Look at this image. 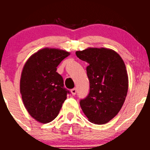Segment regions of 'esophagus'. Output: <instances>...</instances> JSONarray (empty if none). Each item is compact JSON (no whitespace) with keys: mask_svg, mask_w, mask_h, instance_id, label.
Here are the masks:
<instances>
[{"mask_svg":"<svg viewBox=\"0 0 150 150\" xmlns=\"http://www.w3.org/2000/svg\"><path fill=\"white\" fill-rule=\"evenodd\" d=\"M71 93H72L73 95H75L76 94V88H74L71 89Z\"/></svg>","mask_w":150,"mask_h":150,"instance_id":"obj_1","label":"esophagus"}]
</instances>
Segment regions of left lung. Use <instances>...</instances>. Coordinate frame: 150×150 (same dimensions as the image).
Returning <instances> with one entry per match:
<instances>
[{
	"label": "left lung",
	"mask_w": 150,
	"mask_h": 150,
	"mask_svg": "<svg viewBox=\"0 0 150 150\" xmlns=\"http://www.w3.org/2000/svg\"><path fill=\"white\" fill-rule=\"evenodd\" d=\"M76 56L88 63L89 93L79 104L88 120L105 124L122 107L128 88L126 67L120 55L112 50L88 48L76 51Z\"/></svg>",
	"instance_id": "1"
}]
</instances>
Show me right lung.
I'll use <instances>...</instances> for the list:
<instances>
[{"instance_id": "add662e5", "label": "right lung", "mask_w": 150, "mask_h": 150, "mask_svg": "<svg viewBox=\"0 0 150 150\" xmlns=\"http://www.w3.org/2000/svg\"><path fill=\"white\" fill-rule=\"evenodd\" d=\"M69 52L56 49H43L29 58L22 70L20 92L29 114L41 123L52 122L70 91L64 87L57 67Z\"/></svg>"}]
</instances>
